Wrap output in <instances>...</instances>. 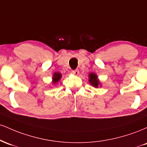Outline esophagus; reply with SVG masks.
Segmentation results:
<instances>
[{
	"instance_id": "1",
	"label": "esophagus",
	"mask_w": 147,
	"mask_h": 147,
	"mask_svg": "<svg viewBox=\"0 0 147 147\" xmlns=\"http://www.w3.org/2000/svg\"><path fill=\"white\" fill-rule=\"evenodd\" d=\"M72 73L75 75H78L79 74V71L78 70H74L72 71Z\"/></svg>"
}]
</instances>
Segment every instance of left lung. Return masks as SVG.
<instances>
[{"label":"left lung","mask_w":147,"mask_h":147,"mask_svg":"<svg viewBox=\"0 0 147 147\" xmlns=\"http://www.w3.org/2000/svg\"><path fill=\"white\" fill-rule=\"evenodd\" d=\"M89 83L90 84V85H92V86L95 88H98L99 86L100 85V82H99L98 78H97V75L95 73H92L89 74Z\"/></svg>","instance_id":"left-lung-1"}]
</instances>
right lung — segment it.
<instances>
[{
	"label": "right lung",
	"instance_id": "obj_1",
	"mask_svg": "<svg viewBox=\"0 0 147 147\" xmlns=\"http://www.w3.org/2000/svg\"><path fill=\"white\" fill-rule=\"evenodd\" d=\"M61 77V74L59 73V72H55L53 75V77H52V83H57L60 80Z\"/></svg>",
	"mask_w": 147,
	"mask_h": 147
}]
</instances>
